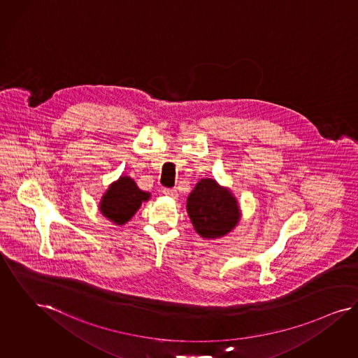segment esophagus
<instances>
[{
    "label": "esophagus",
    "mask_w": 358,
    "mask_h": 358,
    "mask_svg": "<svg viewBox=\"0 0 358 358\" xmlns=\"http://www.w3.org/2000/svg\"><path fill=\"white\" fill-rule=\"evenodd\" d=\"M163 194L166 196H170V198L173 199H178V196H179V194H178V191L175 188H163Z\"/></svg>",
    "instance_id": "obj_1"
}]
</instances>
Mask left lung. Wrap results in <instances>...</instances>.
<instances>
[{
  "mask_svg": "<svg viewBox=\"0 0 358 358\" xmlns=\"http://www.w3.org/2000/svg\"><path fill=\"white\" fill-rule=\"evenodd\" d=\"M187 212L201 238H222L240 219L238 200L213 179H201L187 199Z\"/></svg>",
  "mask_w": 358,
  "mask_h": 358,
  "instance_id": "1",
  "label": "left lung"
}]
</instances>
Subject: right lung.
Here are the masks:
<instances>
[{
  "mask_svg": "<svg viewBox=\"0 0 358 358\" xmlns=\"http://www.w3.org/2000/svg\"><path fill=\"white\" fill-rule=\"evenodd\" d=\"M148 199L150 194L139 189L131 178L120 176L107 188L99 203V211L110 222L123 225L139 210L142 201H147Z\"/></svg>",
  "mask_w": 358,
  "mask_h": 358,
  "instance_id": "1",
  "label": "right lung"
}]
</instances>
